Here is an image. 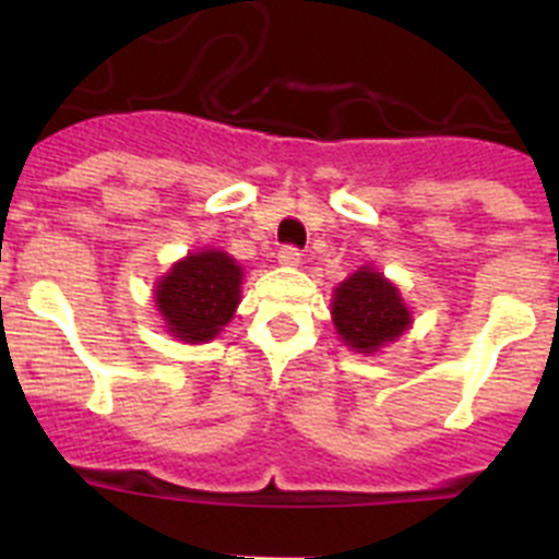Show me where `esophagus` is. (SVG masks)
Returning <instances> with one entry per match:
<instances>
[{"instance_id":"obj_1","label":"esophagus","mask_w":559,"mask_h":559,"mask_svg":"<svg viewBox=\"0 0 559 559\" xmlns=\"http://www.w3.org/2000/svg\"><path fill=\"white\" fill-rule=\"evenodd\" d=\"M278 261L284 267H298L300 264V250L298 248H281L278 250Z\"/></svg>"}]
</instances>
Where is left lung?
<instances>
[{
  "label": "left lung",
  "mask_w": 559,
  "mask_h": 559,
  "mask_svg": "<svg viewBox=\"0 0 559 559\" xmlns=\"http://www.w3.org/2000/svg\"><path fill=\"white\" fill-rule=\"evenodd\" d=\"M331 320L350 350L373 356L409 331L412 309L401 298L399 286L373 264H365L334 289Z\"/></svg>",
  "instance_id": "8db88e82"
}]
</instances>
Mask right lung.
Returning a JSON list of instances; mask_svg holds the SVG:
<instances>
[{
  "label": "right lung",
  "mask_w": 559,
  "mask_h": 559,
  "mask_svg": "<svg viewBox=\"0 0 559 559\" xmlns=\"http://www.w3.org/2000/svg\"><path fill=\"white\" fill-rule=\"evenodd\" d=\"M245 270L225 250L186 253L155 281L153 298L164 329L189 345L219 336L242 300Z\"/></svg>",
  "instance_id": "add662e5"
}]
</instances>
